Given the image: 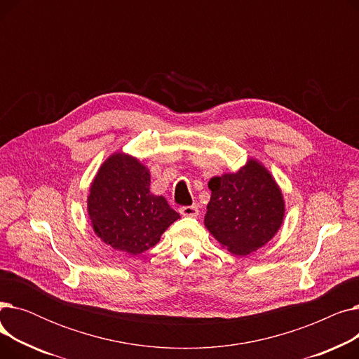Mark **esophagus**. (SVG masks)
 <instances>
[{
    "instance_id": "esophagus-1",
    "label": "esophagus",
    "mask_w": 359,
    "mask_h": 359,
    "mask_svg": "<svg viewBox=\"0 0 359 359\" xmlns=\"http://www.w3.org/2000/svg\"><path fill=\"white\" fill-rule=\"evenodd\" d=\"M179 212H180L183 217H198L199 210H198L196 205H192V206H182V208L179 210Z\"/></svg>"
}]
</instances>
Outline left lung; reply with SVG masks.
Masks as SVG:
<instances>
[{
    "mask_svg": "<svg viewBox=\"0 0 359 359\" xmlns=\"http://www.w3.org/2000/svg\"><path fill=\"white\" fill-rule=\"evenodd\" d=\"M205 225L236 256H246L278 233L285 215L284 196L268 170L249 160L237 173L212 177Z\"/></svg>",
    "mask_w": 359,
    "mask_h": 359,
    "instance_id": "8db88e82",
    "label": "left lung"
}]
</instances>
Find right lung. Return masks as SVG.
Wrapping results in <instances>:
<instances>
[{"label":"right lung","instance_id":"right-lung-1","mask_svg":"<svg viewBox=\"0 0 359 359\" xmlns=\"http://www.w3.org/2000/svg\"><path fill=\"white\" fill-rule=\"evenodd\" d=\"M149 170L135 157L110 156L90 186L87 211L93 230L115 250L141 255L156 246L180 215L149 192Z\"/></svg>","mask_w":359,"mask_h":359}]
</instances>
